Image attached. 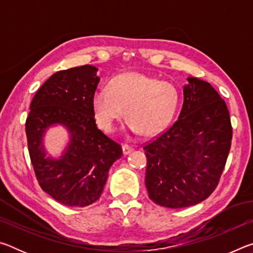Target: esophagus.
<instances>
[{
    "instance_id": "obj_1",
    "label": "esophagus",
    "mask_w": 253,
    "mask_h": 253,
    "mask_svg": "<svg viewBox=\"0 0 253 253\" xmlns=\"http://www.w3.org/2000/svg\"><path fill=\"white\" fill-rule=\"evenodd\" d=\"M132 151H134V147L130 146V145H127V144L123 145V152L125 155H128V154L131 153Z\"/></svg>"
}]
</instances>
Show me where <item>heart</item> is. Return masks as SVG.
Wrapping results in <instances>:
<instances>
[{"label": "heart", "mask_w": 253, "mask_h": 253, "mask_svg": "<svg viewBox=\"0 0 253 253\" xmlns=\"http://www.w3.org/2000/svg\"><path fill=\"white\" fill-rule=\"evenodd\" d=\"M179 105L178 89L140 72H124L108 80L91 96V109L98 127L106 132L116 130L125 114L128 128L145 136L161 132L172 122Z\"/></svg>", "instance_id": "b5f03b06"}]
</instances>
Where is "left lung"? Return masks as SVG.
Listing matches in <instances>:
<instances>
[{"label":"left lung","mask_w":253,"mask_h":253,"mask_svg":"<svg viewBox=\"0 0 253 253\" xmlns=\"http://www.w3.org/2000/svg\"><path fill=\"white\" fill-rule=\"evenodd\" d=\"M187 80L177 121L144 145L149 199L169 209L191 207L213 193L232 140L225 101L207 81Z\"/></svg>","instance_id":"8db88e82"}]
</instances>
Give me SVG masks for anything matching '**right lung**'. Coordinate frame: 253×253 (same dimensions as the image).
Here are the masks:
<instances>
[{
  "label": "right lung",
  "mask_w": 253,
  "mask_h": 253,
  "mask_svg": "<svg viewBox=\"0 0 253 253\" xmlns=\"http://www.w3.org/2000/svg\"><path fill=\"white\" fill-rule=\"evenodd\" d=\"M96 67L85 65L55 72L41 85L25 122L30 158L39 185L67 207L84 208L100 198L108 170L123 156L121 145L98 129L91 96L99 78ZM60 123L71 132L63 156L46 157L42 137Z\"/></svg>",
  "instance_id": "1"
}]
</instances>
